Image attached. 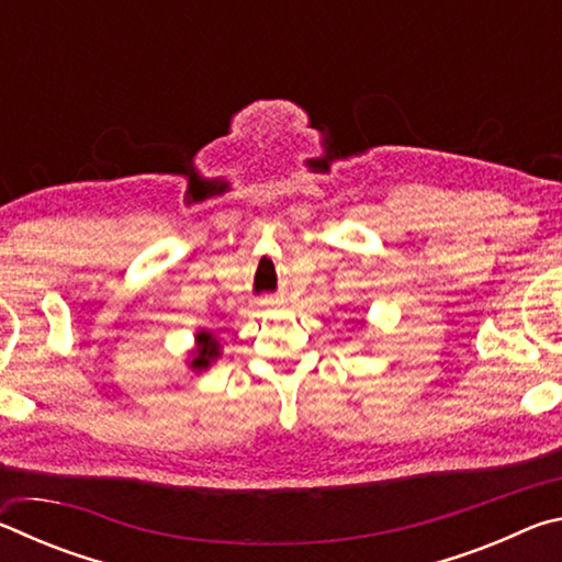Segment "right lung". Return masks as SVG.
Instances as JSON below:
<instances>
[{"mask_svg": "<svg viewBox=\"0 0 562 562\" xmlns=\"http://www.w3.org/2000/svg\"><path fill=\"white\" fill-rule=\"evenodd\" d=\"M217 355H221V351H217L215 337L211 331H201V335H198V349L193 351V361H190V367L205 369L213 359H217Z\"/></svg>", "mask_w": 562, "mask_h": 562, "instance_id": "1", "label": "right lung"}]
</instances>
